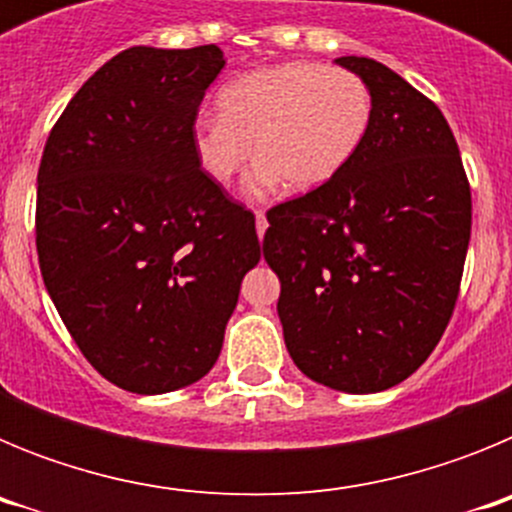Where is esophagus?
I'll return each instance as SVG.
<instances>
[{
  "mask_svg": "<svg viewBox=\"0 0 512 512\" xmlns=\"http://www.w3.org/2000/svg\"><path fill=\"white\" fill-rule=\"evenodd\" d=\"M256 233H259V238H264L266 233V215L261 210H256Z\"/></svg>",
  "mask_w": 512,
  "mask_h": 512,
  "instance_id": "esophagus-1",
  "label": "esophagus"
}]
</instances>
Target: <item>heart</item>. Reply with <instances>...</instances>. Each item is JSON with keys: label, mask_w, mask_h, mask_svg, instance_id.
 Returning <instances> with one entry per match:
<instances>
[{"label": "heart", "mask_w": 512, "mask_h": 512, "mask_svg": "<svg viewBox=\"0 0 512 512\" xmlns=\"http://www.w3.org/2000/svg\"><path fill=\"white\" fill-rule=\"evenodd\" d=\"M217 110L192 122L194 158L212 182L230 184L256 151L246 192L261 200L284 184L310 192L336 179L364 143L374 104L361 76L295 61L235 76Z\"/></svg>", "instance_id": "1"}]
</instances>
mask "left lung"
<instances>
[{"instance_id":"obj_1","label":"left lung","mask_w":512,"mask_h":512,"mask_svg":"<svg viewBox=\"0 0 512 512\" xmlns=\"http://www.w3.org/2000/svg\"><path fill=\"white\" fill-rule=\"evenodd\" d=\"M372 92L346 169L271 207L264 259L282 282L284 343L305 377L348 395L390 390L449 325L472 235V192L436 104L384 63L336 58Z\"/></svg>"}]
</instances>
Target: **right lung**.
Instances as JSON below:
<instances>
[{
    "label": "right lung",
    "mask_w": 512,
    "mask_h": 512,
    "mask_svg": "<svg viewBox=\"0 0 512 512\" xmlns=\"http://www.w3.org/2000/svg\"><path fill=\"white\" fill-rule=\"evenodd\" d=\"M217 45H135L84 81L38 169L45 289L89 364L122 390L164 395L205 377L246 271L256 217L192 151Z\"/></svg>",
    "instance_id": "add662e5"
}]
</instances>
